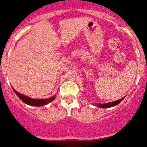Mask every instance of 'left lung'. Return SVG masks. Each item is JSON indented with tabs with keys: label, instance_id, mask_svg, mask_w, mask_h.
Wrapping results in <instances>:
<instances>
[{
	"label": "left lung",
	"instance_id": "obj_1",
	"mask_svg": "<svg viewBox=\"0 0 147 147\" xmlns=\"http://www.w3.org/2000/svg\"><path fill=\"white\" fill-rule=\"evenodd\" d=\"M125 98V97H124ZM122 98L121 99H119V100H117V101L114 102H108V103H105V104H98V107H102V108H108V107H114V106H116L118 103H120L123 100V98Z\"/></svg>",
	"mask_w": 147,
	"mask_h": 147
}]
</instances>
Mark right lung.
<instances>
[{"mask_svg": "<svg viewBox=\"0 0 147 147\" xmlns=\"http://www.w3.org/2000/svg\"><path fill=\"white\" fill-rule=\"evenodd\" d=\"M14 92L16 94L17 96L19 97L23 102H25L26 104L30 105V106H35V107H41V106H45V105L48 104L50 102L53 101L55 97H51L49 98H44V99H34V98H31L28 96H23L22 94H20L16 90L14 89Z\"/></svg>", "mask_w": 147, "mask_h": 147, "instance_id": "obj_1", "label": "right lung"}]
</instances>
